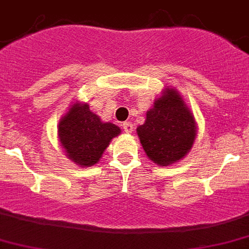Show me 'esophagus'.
I'll use <instances>...</instances> for the list:
<instances>
[{"label": "esophagus", "instance_id": "1", "mask_svg": "<svg viewBox=\"0 0 249 249\" xmlns=\"http://www.w3.org/2000/svg\"><path fill=\"white\" fill-rule=\"evenodd\" d=\"M122 128L124 129V132L126 133H131L133 131V124L131 122H123Z\"/></svg>", "mask_w": 249, "mask_h": 249}]
</instances>
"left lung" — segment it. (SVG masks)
Here are the masks:
<instances>
[{"label":"left lung","instance_id":"1","mask_svg":"<svg viewBox=\"0 0 249 249\" xmlns=\"http://www.w3.org/2000/svg\"><path fill=\"white\" fill-rule=\"evenodd\" d=\"M140 142L147 158L160 166H168L183 159L196 139V121L179 92L166 88L146 121L137 127Z\"/></svg>","mask_w":249,"mask_h":249}]
</instances>
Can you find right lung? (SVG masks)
<instances>
[{
	"instance_id": "1",
	"label": "right lung",
	"mask_w": 249,
	"mask_h": 249,
	"mask_svg": "<svg viewBox=\"0 0 249 249\" xmlns=\"http://www.w3.org/2000/svg\"><path fill=\"white\" fill-rule=\"evenodd\" d=\"M120 133V127L102 122L88 103H73L58 124V139L66 155L83 168L98 163L112 139Z\"/></svg>"
}]
</instances>
